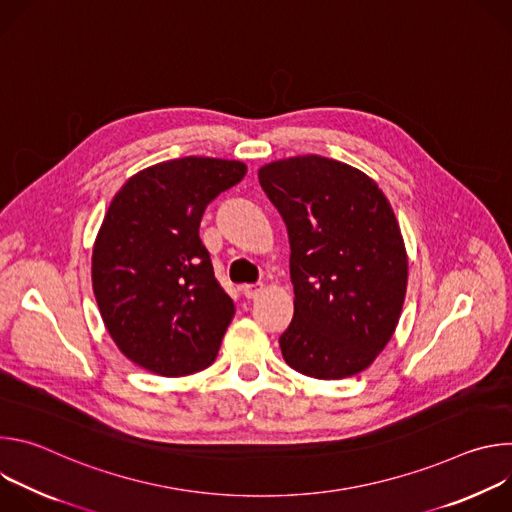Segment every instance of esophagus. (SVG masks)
<instances>
[{
	"mask_svg": "<svg viewBox=\"0 0 512 512\" xmlns=\"http://www.w3.org/2000/svg\"><path fill=\"white\" fill-rule=\"evenodd\" d=\"M241 289H243V294H245L247 300H255V298L261 294V291H263V285H261V283H247V285H243Z\"/></svg>",
	"mask_w": 512,
	"mask_h": 512,
	"instance_id": "1",
	"label": "esophagus"
}]
</instances>
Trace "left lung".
<instances>
[{
  "mask_svg": "<svg viewBox=\"0 0 512 512\" xmlns=\"http://www.w3.org/2000/svg\"><path fill=\"white\" fill-rule=\"evenodd\" d=\"M259 184L291 249L285 362L322 381L358 375L391 340L407 291L405 243L387 196L364 172L322 156L265 164Z\"/></svg>",
  "mask_w": 512,
  "mask_h": 512,
  "instance_id": "obj_1",
  "label": "left lung"
}]
</instances>
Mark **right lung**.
<instances>
[{
  "instance_id": "obj_1",
  "label": "right lung",
  "mask_w": 512,
  "mask_h": 512,
  "mask_svg": "<svg viewBox=\"0 0 512 512\" xmlns=\"http://www.w3.org/2000/svg\"><path fill=\"white\" fill-rule=\"evenodd\" d=\"M247 166L178 158L131 176L109 204L93 247V291L117 348L162 377L214 362L235 304L214 277L198 229L206 206Z\"/></svg>"
}]
</instances>
